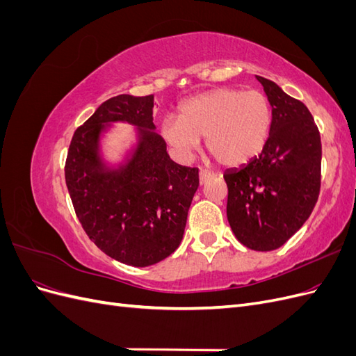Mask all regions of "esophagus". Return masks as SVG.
<instances>
[{
	"instance_id": "1",
	"label": "esophagus",
	"mask_w": 356,
	"mask_h": 356,
	"mask_svg": "<svg viewBox=\"0 0 356 356\" xmlns=\"http://www.w3.org/2000/svg\"><path fill=\"white\" fill-rule=\"evenodd\" d=\"M212 178V174L211 172H208V170H204V169H200V172H199V181H200V184L203 186L204 182H207L208 179H211Z\"/></svg>"
}]
</instances>
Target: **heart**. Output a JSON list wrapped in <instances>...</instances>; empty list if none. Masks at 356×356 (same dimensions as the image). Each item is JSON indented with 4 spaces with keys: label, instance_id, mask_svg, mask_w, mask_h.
<instances>
[{
    "label": "heart",
    "instance_id": "obj_1",
    "mask_svg": "<svg viewBox=\"0 0 356 356\" xmlns=\"http://www.w3.org/2000/svg\"><path fill=\"white\" fill-rule=\"evenodd\" d=\"M273 111L267 96L221 88L199 93L179 106V118L166 117L161 135L181 153H190L204 138L207 152L224 166H241L263 152Z\"/></svg>",
    "mask_w": 356,
    "mask_h": 356
}]
</instances>
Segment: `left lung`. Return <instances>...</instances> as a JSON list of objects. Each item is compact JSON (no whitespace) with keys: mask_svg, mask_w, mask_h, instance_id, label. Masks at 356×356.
Instances as JSON below:
<instances>
[{"mask_svg":"<svg viewBox=\"0 0 356 356\" xmlns=\"http://www.w3.org/2000/svg\"><path fill=\"white\" fill-rule=\"evenodd\" d=\"M272 105L273 122L263 152L224 174L227 220L254 251L282 246L306 222L321 190V136L307 106L257 75Z\"/></svg>","mask_w":356,"mask_h":356,"instance_id":"1","label":"left lung"}]
</instances>
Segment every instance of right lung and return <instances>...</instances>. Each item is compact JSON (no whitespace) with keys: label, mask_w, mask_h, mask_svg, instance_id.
Masks as SVG:
<instances>
[{"label":"right lung","mask_w":356,"mask_h":356,"mask_svg":"<svg viewBox=\"0 0 356 356\" xmlns=\"http://www.w3.org/2000/svg\"><path fill=\"white\" fill-rule=\"evenodd\" d=\"M154 96L118 95L77 127L65 161V181L75 215L89 239L114 260L147 267L179 246L199 187V169L174 163L154 132ZM138 127V145L128 163L105 167L99 156L104 124Z\"/></svg>","instance_id":"obj_1"}]
</instances>
